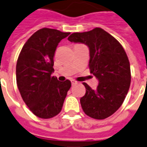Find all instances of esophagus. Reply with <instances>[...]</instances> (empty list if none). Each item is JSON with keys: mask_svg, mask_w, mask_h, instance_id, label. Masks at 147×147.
<instances>
[{"mask_svg": "<svg viewBox=\"0 0 147 147\" xmlns=\"http://www.w3.org/2000/svg\"><path fill=\"white\" fill-rule=\"evenodd\" d=\"M71 83L72 85H75V84H77V82L74 80H71Z\"/></svg>", "mask_w": 147, "mask_h": 147, "instance_id": "obj_1", "label": "esophagus"}]
</instances>
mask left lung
<instances>
[{
    "label": "left lung",
    "mask_w": 147,
    "mask_h": 147,
    "mask_svg": "<svg viewBox=\"0 0 147 147\" xmlns=\"http://www.w3.org/2000/svg\"><path fill=\"white\" fill-rule=\"evenodd\" d=\"M68 39L88 46L90 70L99 82L95 90L83 82L86 94L80 99L83 112L97 120L112 116L121 106L130 86V65L125 51L113 35L99 27L73 33Z\"/></svg>",
    "instance_id": "1"
}]
</instances>
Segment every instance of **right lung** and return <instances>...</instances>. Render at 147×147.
I'll list each match as a JSON object with an SVG mask.
<instances>
[{"mask_svg":"<svg viewBox=\"0 0 147 147\" xmlns=\"http://www.w3.org/2000/svg\"><path fill=\"white\" fill-rule=\"evenodd\" d=\"M69 32L42 28L26 42L16 65L17 85L26 106L36 117L49 119L61 113L69 80L60 82L52 75L58 44Z\"/></svg>","mask_w":147,"mask_h":147,"instance_id":"add662e5","label":"right lung"}]
</instances>
